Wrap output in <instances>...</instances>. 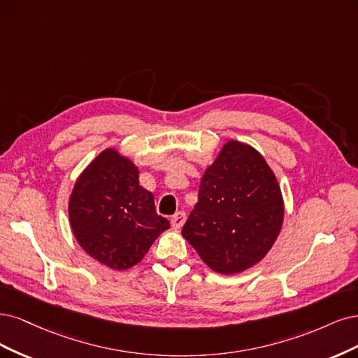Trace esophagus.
<instances>
[{"mask_svg":"<svg viewBox=\"0 0 358 358\" xmlns=\"http://www.w3.org/2000/svg\"><path fill=\"white\" fill-rule=\"evenodd\" d=\"M184 222H186V213H184V211H180V213H177V214L171 217L172 229H180L184 224Z\"/></svg>","mask_w":358,"mask_h":358,"instance_id":"34e87169","label":"esophagus"}]
</instances>
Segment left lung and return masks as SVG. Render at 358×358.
<instances>
[{
  "instance_id": "left-lung-1",
  "label": "left lung",
  "mask_w": 358,
  "mask_h": 358,
  "mask_svg": "<svg viewBox=\"0 0 358 358\" xmlns=\"http://www.w3.org/2000/svg\"><path fill=\"white\" fill-rule=\"evenodd\" d=\"M282 223L275 172L255 147L229 140L206 166L181 235L210 269L232 275L264 259Z\"/></svg>"
}]
</instances>
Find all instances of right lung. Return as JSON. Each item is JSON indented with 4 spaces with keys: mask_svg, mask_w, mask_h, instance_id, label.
Instances as JSON below:
<instances>
[{
    "mask_svg": "<svg viewBox=\"0 0 358 358\" xmlns=\"http://www.w3.org/2000/svg\"><path fill=\"white\" fill-rule=\"evenodd\" d=\"M73 235L86 255L113 271L140 263L169 229L156 214L153 193L140 186V169L108 147L76 180L68 201Z\"/></svg>",
    "mask_w": 358,
    "mask_h": 358,
    "instance_id": "1",
    "label": "right lung"
}]
</instances>
